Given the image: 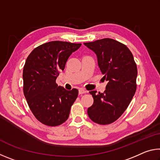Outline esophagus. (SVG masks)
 <instances>
[{"instance_id": "1", "label": "esophagus", "mask_w": 160, "mask_h": 160, "mask_svg": "<svg viewBox=\"0 0 160 160\" xmlns=\"http://www.w3.org/2000/svg\"><path fill=\"white\" fill-rule=\"evenodd\" d=\"M87 92V90H85V89L83 88H80L79 89V94H85Z\"/></svg>"}]
</instances>
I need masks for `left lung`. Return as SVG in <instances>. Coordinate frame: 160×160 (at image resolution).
Returning <instances> with one entry per match:
<instances>
[{"label":"left lung","instance_id":"obj_1","mask_svg":"<svg viewBox=\"0 0 160 160\" xmlns=\"http://www.w3.org/2000/svg\"><path fill=\"white\" fill-rule=\"evenodd\" d=\"M84 44L96 53L103 78L108 82L104 93L90 92L94 102L88 114L93 122L108 125L123 114L134 96L136 63L129 48L116 40L105 38Z\"/></svg>","mask_w":160,"mask_h":160}]
</instances>
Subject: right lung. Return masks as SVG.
Wrapping results in <instances>:
<instances>
[{
	"label": "right lung",
	"mask_w": 160,
	"mask_h": 160,
	"mask_svg": "<svg viewBox=\"0 0 160 160\" xmlns=\"http://www.w3.org/2000/svg\"><path fill=\"white\" fill-rule=\"evenodd\" d=\"M81 44L53 41L39 46L29 53L23 68V92L29 109L38 121L57 126L68 118L78 95L73 88L66 90L56 80L69 56Z\"/></svg>",
	"instance_id": "obj_1"
}]
</instances>
